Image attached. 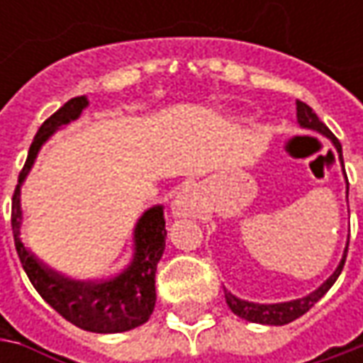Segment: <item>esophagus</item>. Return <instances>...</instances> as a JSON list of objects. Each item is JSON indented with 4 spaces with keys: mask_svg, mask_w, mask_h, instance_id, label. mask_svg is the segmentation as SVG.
<instances>
[{
    "mask_svg": "<svg viewBox=\"0 0 363 363\" xmlns=\"http://www.w3.org/2000/svg\"><path fill=\"white\" fill-rule=\"evenodd\" d=\"M194 212V203L189 202L188 196H179L174 202V216H189Z\"/></svg>",
    "mask_w": 363,
    "mask_h": 363,
    "instance_id": "esophagus-1",
    "label": "esophagus"
}]
</instances>
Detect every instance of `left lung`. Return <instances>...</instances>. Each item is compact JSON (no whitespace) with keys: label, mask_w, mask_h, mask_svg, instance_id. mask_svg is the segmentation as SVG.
<instances>
[{"label":"left lung","mask_w":363,"mask_h":363,"mask_svg":"<svg viewBox=\"0 0 363 363\" xmlns=\"http://www.w3.org/2000/svg\"><path fill=\"white\" fill-rule=\"evenodd\" d=\"M297 121H299L301 127H305V129H313V131L325 135L329 141L335 145V151H337L340 161H342V165H343L342 143H340V141H337V137H335V135L325 127V123H321V121H319V117L313 113V108H311L309 105H305V103H301V101H297ZM343 174H345V172H343ZM345 179H347V175H345ZM347 189H350V186H347ZM345 257H347V248H345L342 262L337 264L335 272H333V274H331L328 281L319 286V289H315L313 293H309V295H307V297H303V299L286 301V303H272V305H260V303H248V301L238 299V297H234L232 293H228L226 289H224V297H226V303H228V307L232 309V313L238 315V317H242V319H246V321L262 323V325H286V323L295 321V319L301 317V315L307 313V311L313 307L315 303L328 293L329 289H331V285L337 281V277L342 274L343 264H345Z\"/></svg>","instance_id":"1"}]
</instances>
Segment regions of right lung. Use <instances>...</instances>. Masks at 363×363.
<instances>
[{
  "instance_id": "obj_1",
  "label": "right lung",
  "mask_w": 363,
  "mask_h": 363,
  "mask_svg": "<svg viewBox=\"0 0 363 363\" xmlns=\"http://www.w3.org/2000/svg\"><path fill=\"white\" fill-rule=\"evenodd\" d=\"M86 106V96L70 99L38 129L11 198V230L23 271L52 309H56L72 325L92 333H121L143 325L155 307V271L165 250L167 236L161 206L149 208L139 218L133 234L135 252L131 264L108 281H74L52 271L23 246L20 238V188L34 165L40 147L56 129L78 119Z\"/></svg>"
}]
</instances>
